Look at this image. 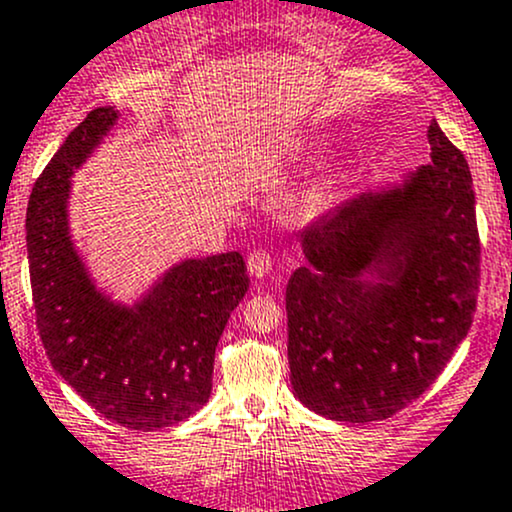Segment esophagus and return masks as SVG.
<instances>
[{
  "label": "esophagus",
  "mask_w": 512,
  "mask_h": 512,
  "mask_svg": "<svg viewBox=\"0 0 512 512\" xmlns=\"http://www.w3.org/2000/svg\"><path fill=\"white\" fill-rule=\"evenodd\" d=\"M247 270H250L252 277H265L267 272L272 270V255L267 250H255L247 257Z\"/></svg>",
  "instance_id": "1"
}]
</instances>
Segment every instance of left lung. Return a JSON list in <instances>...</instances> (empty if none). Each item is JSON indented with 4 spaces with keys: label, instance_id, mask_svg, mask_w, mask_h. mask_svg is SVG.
I'll list each match as a JSON object with an SVG mask.
<instances>
[{
    "label": "left lung",
    "instance_id": "obj_1",
    "mask_svg": "<svg viewBox=\"0 0 512 512\" xmlns=\"http://www.w3.org/2000/svg\"><path fill=\"white\" fill-rule=\"evenodd\" d=\"M432 161L301 233L289 277V370L301 405L336 422L405 410L469 333L481 277L476 196L437 122Z\"/></svg>",
    "mask_w": 512,
    "mask_h": 512
}]
</instances>
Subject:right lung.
<instances>
[{
	"label": "right lung",
	"instance_id": "obj_1",
	"mask_svg": "<svg viewBox=\"0 0 512 512\" xmlns=\"http://www.w3.org/2000/svg\"><path fill=\"white\" fill-rule=\"evenodd\" d=\"M115 122V107L88 112L34 184L26 211L31 292L53 370L102 417L154 432L208 402L215 346L250 277L240 252H220L174 265L132 306L95 287L73 247L68 196L73 171Z\"/></svg>",
	"mask_w": 512,
	"mask_h": 512
}]
</instances>
